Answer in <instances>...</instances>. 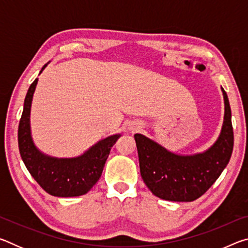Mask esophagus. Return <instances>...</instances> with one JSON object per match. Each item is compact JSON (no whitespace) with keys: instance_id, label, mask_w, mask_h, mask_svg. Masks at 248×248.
Wrapping results in <instances>:
<instances>
[{"instance_id":"esophagus-1","label":"esophagus","mask_w":248,"mask_h":248,"mask_svg":"<svg viewBox=\"0 0 248 248\" xmlns=\"http://www.w3.org/2000/svg\"><path fill=\"white\" fill-rule=\"evenodd\" d=\"M130 130H132V131H138V130H140V124H133L131 127H130Z\"/></svg>"}]
</instances>
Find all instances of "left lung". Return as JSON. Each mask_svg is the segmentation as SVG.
Wrapping results in <instances>:
<instances>
[{
  "mask_svg": "<svg viewBox=\"0 0 248 248\" xmlns=\"http://www.w3.org/2000/svg\"><path fill=\"white\" fill-rule=\"evenodd\" d=\"M224 98V121L211 148L195 155H178L140 133L134 134L141 177L152 194L169 201H194L219 178L233 151L234 134L228 95Z\"/></svg>",
  "mask_w": 248,
  "mask_h": 248,
  "instance_id": "obj_1",
  "label": "left lung"
}]
</instances>
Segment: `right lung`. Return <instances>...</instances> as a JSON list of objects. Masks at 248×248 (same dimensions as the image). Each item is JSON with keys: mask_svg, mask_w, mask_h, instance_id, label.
Masks as SVG:
<instances>
[{"mask_svg": "<svg viewBox=\"0 0 248 248\" xmlns=\"http://www.w3.org/2000/svg\"><path fill=\"white\" fill-rule=\"evenodd\" d=\"M47 66L44 65L40 73ZM38 78L29 86L24 102V110L18 125V148L29 173L49 195L78 197L85 195L102 176L105 163L112 145L120 134L100 140L78 157L57 158L48 156L36 148L31 133V107Z\"/></svg>", "mask_w": 248, "mask_h": 248, "instance_id": "add662e5", "label": "right lung"}]
</instances>
